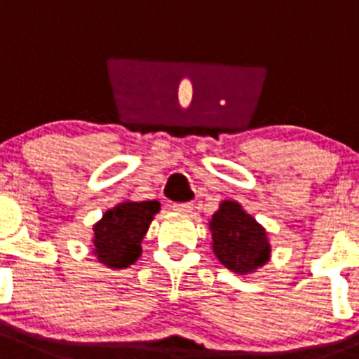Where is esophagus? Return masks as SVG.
<instances>
[{
  "label": "esophagus",
  "instance_id": "34e87169",
  "mask_svg": "<svg viewBox=\"0 0 359 359\" xmlns=\"http://www.w3.org/2000/svg\"><path fill=\"white\" fill-rule=\"evenodd\" d=\"M173 210L175 212H182V214H187L193 210V203L186 202V203H173Z\"/></svg>",
  "mask_w": 359,
  "mask_h": 359
}]
</instances>
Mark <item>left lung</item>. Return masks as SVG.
I'll list each match as a JSON object with an SVG mask.
<instances>
[{"mask_svg":"<svg viewBox=\"0 0 359 359\" xmlns=\"http://www.w3.org/2000/svg\"><path fill=\"white\" fill-rule=\"evenodd\" d=\"M209 229L214 255L226 269L248 274L269 262L271 244L266 229L241 203L233 200L221 202L209 221Z\"/></svg>","mask_w":359,"mask_h":359,"instance_id":"1","label":"left lung"}]
</instances>
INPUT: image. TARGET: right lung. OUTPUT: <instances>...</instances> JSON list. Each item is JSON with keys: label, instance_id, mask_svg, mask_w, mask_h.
<instances>
[{"label": "right lung", "instance_id": "obj_1", "mask_svg": "<svg viewBox=\"0 0 359 359\" xmlns=\"http://www.w3.org/2000/svg\"><path fill=\"white\" fill-rule=\"evenodd\" d=\"M161 205L150 202H122L102 214L93 225V255L109 269H123L142 255V241Z\"/></svg>", "mask_w": 359, "mask_h": 359}]
</instances>
